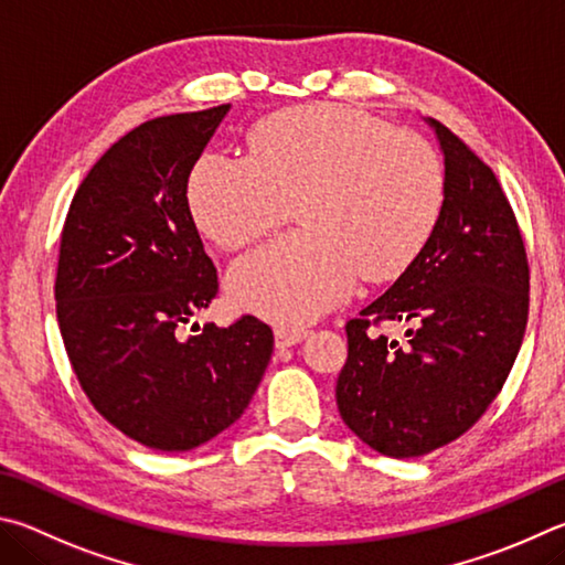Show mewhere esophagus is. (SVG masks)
<instances>
[{
    "mask_svg": "<svg viewBox=\"0 0 565 565\" xmlns=\"http://www.w3.org/2000/svg\"><path fill=\"white\" fill-rule=\"evenodd\" d=\"M308 338V330L305 328H275V344L277 348H292V344L302 342Z\"/></svg>",
    "mask_w": 565,
    "mask_h": 565,
    "instance_id": "1",
    "label": "esophagus"
}]
</instances>
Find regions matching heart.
I'll use <instances>...</instances> for the list:
<instances>
[{
    "label": "heart",
    "instance_id": "obj_1",
    "mask_svg": "<svg viewBox=\"0 0 565 565\" xmlns=\"http://www.w3.org/2000/svg\"><path fill=\"white\" fill-rule=\"evenodd\" d=\"M250 156L205 153L188 201L201 231L241 250L288 221L302 231L235 263V302L298 324L340 305L358 275L387 282L431 241L447 198L437 148L377 116L315 104L285 108L247 134Z\"/></svg>",
    "mask_w": 565,
    "mask_h": 565
}]
</instances>
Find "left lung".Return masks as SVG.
I'll use <instances>...</instances> for the list:
<instances>
[{"instance_id": "obj_1", "label": "left lung", "mask_w": 565, "mask_h": 565, "mask_svg": "<svg viewBox=\"0 0 565 565\" xmlns=\"http://www.w3.org/2000/svg\"><path fill=\"white\" fill-rule=\"evenodd\" d=\"M447 198L431 241L397 282L344 324L342 422L384 457L414 459L459 439L499 397L529 322V257L499 178L431 121ZM407 321L408 342L380 335Z\"/></svg>"}]
</instances>
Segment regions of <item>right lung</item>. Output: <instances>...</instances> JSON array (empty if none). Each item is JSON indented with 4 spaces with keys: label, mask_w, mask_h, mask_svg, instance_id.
<instances>
[{
    "label": "right lung",
    "mask_w": 565,
    "mask_h": 565,
    "mask_svg": "<svg viewBox=\"0 0 565 565\" xmlns=\"http://www.w3.org/2000/svg\"><path fill=\"white\" fill-rule=\"evenodd\" d=\"M227 104L158 116L98 158L68 205L56 320L88 402L128 439L188 451L241 417L273 354L253 315L185 324L217 295L188 178Z\"/></svg>",
    "instance_id": "right-lung-1"
}]
</instances>
